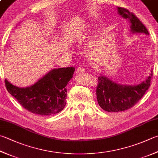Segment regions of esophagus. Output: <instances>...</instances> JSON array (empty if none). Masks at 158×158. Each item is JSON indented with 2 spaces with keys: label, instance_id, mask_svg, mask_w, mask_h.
<instances>
[{
  "label": "esophagus",
  "instance_id": "34e87169",
  "mask_svg": "<svg viewBox=\"0 0 158 158\" xmlns=\"http://www.w3.org/2000/svg\"><path fill=\"white\" fill-rule=\"evenodd\" d=\"M76 71H77V73H85V69L82 67H80L78 68V69H77Z\"/></svg>",
  "mask_w": 158,
  "mask_h": 158
}]
</instances>
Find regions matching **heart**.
Masks as SVG:
<instances>
[{"label":"heart","instance_id":"1","mask_svg":"<svg viewBox=\"0 0 158 158\" xmlns=\"http://www.w3.org/2000/svg\"><path fill=\"white\" fill-rule=\"evenodd\" d=\"M82 35V32H78L76 34H74L72 37L71 38V42H75V41L78 40L80 39V38Z\"/></svg>","mask_w":158,"mask_h":158}]
</instances>
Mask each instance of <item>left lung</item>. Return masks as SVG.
Segmentation results:
<instances>
[{
  "label": "left lung",
  "mask_w": 158,
  "mask_h": 158,
  "mask_svg": "<svg viewBox=\"0 0 158 158\" xmlns=\"http://www.w3.org/2000/svg\"><path fill=\"white\" fill-rule=\"evenodd\" d=\"M118 12L124 19H129L131 33L148 35L147 27L135 15L125 8L118 7ZM150 76L140 84L135 86L122 85L101 75L98 78L96 89L98 102L102 109L108 112H120L131 108L144 96L151 85Z\"/></svg>",
  "instance_id": "1"
}]
</instances>
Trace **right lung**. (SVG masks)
<instances>
[{"label":"right lung","instance_id":"obj_1","mask_svg":"<svg viewBox=\"0 0 158 158\" xmlns=\"http://www.w3.org/2000/svg\"><path fill=\"white\" fill-rule=\"evenodd\" d=\"M73 67L54 69L30 87L20 88L5 80L11 96L25 109L40 115L56 114L66 105L67 85L73 77Z\"/></svg>","mask_w":158,"mask_h":158}]
</instances>
